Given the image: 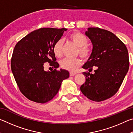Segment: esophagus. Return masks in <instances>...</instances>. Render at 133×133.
Returning <instances> with one entry per match:
<instances>
[{"label":"esophagus","instance_id":"34e87169","mask_svg":"<svg viewBox=\"0 0 133 133\" xmlns=\"http://www.w3.org/2000/svg\"><path fill=\"white\" fill-rule=\"evenodd\" d=\"M76 74H77V73H75V72H70V76H75Z\"/></svg>","mask_w":133,"mask_h":133}]
</instances>
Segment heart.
I'll return each instance as SVG.
<instances>
[{
    "instance_id": "heart-1",
    "label": "heart",
    "mask_w": 133,
    "mask_h": 133,
    "mask_svg": "<svg viewBox=\"0 0 133 133\" xmlns=\"http://www.w3.org/2000/svg\"><path fill=\"white\" fill-rule=\"evenodd\" d=\"M70 41L77 47V55H79L83 59H89L91 55V49L87 46L88 44V39L85 36L78 31H74L69 35ZM63 40H58L54 44L53 51L54 55L57 57H61L62 56ZM82 61L80 58L70 59L64 58L60 62V67L62 69L70 71H75L80 66Z\"/></svg>"
}]
</instances>
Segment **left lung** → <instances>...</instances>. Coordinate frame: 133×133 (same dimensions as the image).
<instances>
[{"instance_id": "obj_1", "label": "left lung", "mask_w": 133, "mask_h": 133, "mask_svg": "<svg viewBox=\"0 0 133 133\" xmlns=\"http://www.w3.org/2000/svg\"><path fill=\"white\" fill-rule=\"evenodd\" d=\"M93 44L91 55L83 68L85 82L80 90L90 100L102 102L111 97L120 88L129 69V53L125 45L110 31L89 28L85 33ZM95 67H94V66Z\"/></svg>"}]
</instances>
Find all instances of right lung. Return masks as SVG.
<instances>
[{"instance_id":"1","label":"right lung","mask_w":133,"mask_h":133,"mask_svg":"<svg viewBox=\"0 0 133 133\" xmlns=\"http://www.w3.org/2000/svg\"><path fill=\"white\" fill-rule=\"evenodd\" d=\"M67 30L40 28L26 35L15 46L11 69L20 91L29 100L39 103L49 102L58 93L63 80L69 77L68 71L56 70L59 64L55 62L53 51L54 44ZM45 62L55 69L45 71Z\"/></svg>"}]
</instances>
